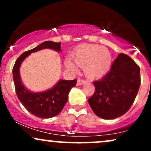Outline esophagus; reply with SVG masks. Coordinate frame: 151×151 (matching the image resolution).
I'll use <instances>...</instances> for the list:
<instances>
[{
	"label": "esophagus",
	"instance_id": "34e87169",
	"mask_svg": "<svg viewBox=\"0 0 151 151\" xmlns=\"http://www.w3.org/2000/svg\"><path fill=\"white\" fill-rule=\"evenodd\" d=\"M86 81L85 80H84V79H79L77 81V84L78 85H82V84H85Z\"/></svg>",
	"mask_w": 151,
	"mask_h": 151
}]
</instances>
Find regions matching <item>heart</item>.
Listing matches in <instances>:
<instances>
[{"label":"heart","instance_id":"obj_1","mask_svg":"<svg viewBox=\"0 0 151 151\" xmlns=\"http://www.w3.org/2000/svg\"><path fill=\"white\" fill-rule=\"evenodd\" d=\"M77 66L84 67V74L88 79H96L104 76L111 66V55L108 49L96 45L84 44L76 50L72 56ZM66 67L76 72L77 67L72 62L67 61Z\"/></svg>","mask_w":151,"mask_h":151}]
</instances>
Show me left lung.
Wrapping results in <instances>:
<instances>
[{
	"instance_id": "obj_1",
	"label": "left lung",
	"mask_w": 151,
	"mask_h": 151,
	"mask_svg": "<svg viewBox=\"0 0 151 151\" xmlns=\"http://www.w3.org/2000/svg\"><path fill=\"white\" fill-rule=\"evenodd\" d=\"M93 84L95 91L88 102L93 113L104 119H116L129 110L136 97L141 85L140 67L121 53L108 73Z\"/></svg>"
}]
</instances>
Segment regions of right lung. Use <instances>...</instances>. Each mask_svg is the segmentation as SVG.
Segmentation results:
<instances>
[{
	"label": "right lung",
	"instance_id": "1",
	"mask_svg": "<svg viewBox=\"0 0 151 151\" xmlns=\"http://www.w3.org/2000/svg\"><path fill=\"white\" fill-rule=\"evenodd\" d=\"M61 43L45 41L33 49L25 52L17 59L13 68V77L15 92L18 99L24 107L35 116L50 119L61 112L68 100L71 89L77 84V79H61L51 89L42 92H32L22 84L20 75V67L22 61L30 54L43 49H52L61 51Z\"/></svg>",
	"mask_w": 151,
	"mask_h": 151
}]
</instances>
